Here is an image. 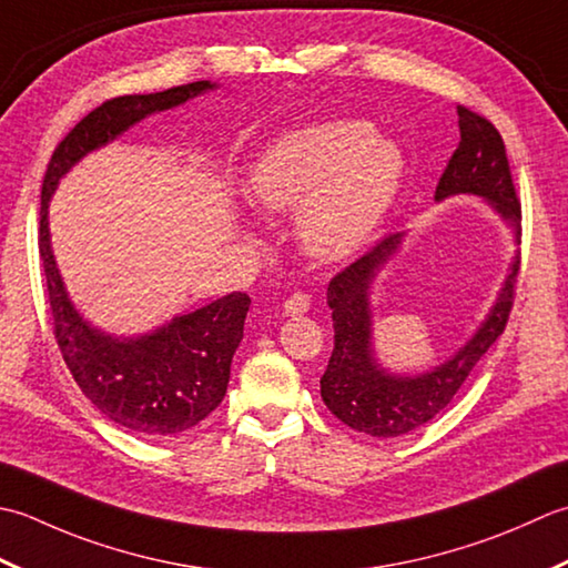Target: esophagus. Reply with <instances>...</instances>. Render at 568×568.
Listing matches in <instances>:
<instances>
[{
	"label": "esophagus",
	"mask_w": 568,
	"mask_h": 568,
	"mask_svg": "<svg viewBox=\"0 0 568 568\" xmlns=\"http://www.w3.org/2000/svg\"><path fill=\"white\" fill-rule=\"evenodd\" d=\"M308 308H311V298L304 292H294L292 296L284 301V314L286 316H304Z\"/></svg>",
	"instance_id": "esophagus-1"
}]
</instances>
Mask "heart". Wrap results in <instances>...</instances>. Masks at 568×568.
<instances>
[{
    "label": "heart",
    "mask_w": 568,
    "mask_h": 568,
    "mask_svg": "<svg viewBox=\"0 0 568 568\" xmlns=\"http://www.w3.org/2000/svg\"><path fill=\"white\" fill-rule=\"evenodd\" d=\"M404 179L402 149L367 120L298 124L264 146L250 173L254 201L296 211L298 235L323 260L361 250L389 213Z\"/></svg>",
    "instance_id": "heart-1"
}]
</instances>
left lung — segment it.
Here are the masks:
<instances>
[{"label": "left lung", "mask_w": 568, "mask_h": 568, "mask_svg": "<svg viewBox=\"0 0 568 568\" xmlns=\"http://www.w3.org/2000/svg\"><path fill=\"white\" fill-rule=\"evenodd\" d=\"M460 142L436 186V201L448 195H478L513 227L519 245L523 207L513 183L510 161L495 124L478 112L458 105ZM404 233H395L365 252L351 267L338 272L328 284V306L333 311V353L321 377V397L326 407L351 429L369 436H402L419 429L442 414L456 397L470 369L500 338L510 316L519 252L505 276L490 314L450 361L422 375H397L382 367L373 348V308L369 286L402 245Z\"/></svg>", "instance_id": "1"}]
</instances>
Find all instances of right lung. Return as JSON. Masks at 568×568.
Here are the masks:
<instances>
[{"instance_id":"obj_1","label":"right lung","mask_w":568,"mask_h":568,"mask_svg":"<svg viewBox=\"0 0 568 568\" xmlns=\"http://www.w3.org/2000/svg\"><path fill=\"white\" fill-rule=\"evenodd\" d=\"M213 88L211 80H195L164 92L102 102L55 146L43 176L39 252L58 348L83 395L110 422L146 438L186 432L223 402L250 296L233 292L136 338L102 333L90 326L68 298L51 250L49 201L58 181L80 159L118 139L149 114L179 108Z\"/></svg>"}]
</instances>
